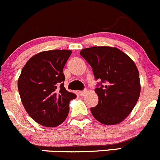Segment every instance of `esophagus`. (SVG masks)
Masks as SVG:
<instances>
[{
  "mask_svg": "<svg viewBox=\"0 0 160 160\" xmlns=\"http://www.w3.org/2000/svg\"><path fill=\"white\" fill-rule=\"evenodd\" d=\"M86 93H87L86 90H84V91H80L79 92V95L81 96H84L85 94H86Z\"/></svg>",
  "mask_w": 160,
  "mask_h": 160,
  "instance_id": "obj_1",
  "label": "esophagus"
}]
</instances>
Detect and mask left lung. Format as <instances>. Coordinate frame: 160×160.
<instances>
[{
    "mask_svg": "<svg viewBox=\"0 0 160 160\" xmlns=\"http://www.w3.org/2000/svg\"><path fill=\"white\" fill-rule=\"evenodd\" d=\"M80 55L90 64L96 79L102 82L95 89L99 102L90 109L92 116L107 125L122 122L140 96L139 73L134 62L125 53L112 47L85 48Z\"/></svg>",
    "mask_w": 160,
    "mask_h": 160,
    "instance_id": "8db88e82",
    "label": "left lung"
}]
</instances>
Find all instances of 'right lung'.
<instances>
[{
    "mask_svg": "<svg viewBox=\"0 0 160 160\" xmlns=\"http://www.w3.org/2000/svg\"><path fill=\"white\" fill-rule=\"evenodd\" d=\"M72 50L42 51L32 57L22 70L18 88L25 110L40 125L54 128L62 124L69 103L76 98L64 86L63 69Z\"/></svg>",
    "mask_w": 160,
    "mask_h": 160,
    "instance_id": "1",
    "label": "right lung"
}]
</instances>
